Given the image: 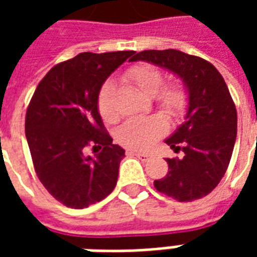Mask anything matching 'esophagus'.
<instances>
[{
	"mask_svg": "<svg viewBox=\"0 0 257 257\" xmlns=\"http://www.w3.org/2000/svg\"><path fill=\"white\" fill-rule=\"evenodd\" d=\"M128 154L129 156H136L138 158H140V160H143V161H146V160H150L151 157H153L151 153H140V151H135V150H129Z\"/></svg>",
	"mask_w": 257,
	"mask_h": 257,
	"instance_id": "esophagus-1",
	"label": "esophagus"
}]
</instances>
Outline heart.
<instances>
[{"mask_svg":"<svg viewBox=\"0 0 257 257\" xmlns=\"http://www.w3.org/2000/svg\"><path fill=\"white\" fill-rule=\"evenodd\" d=\"M125 78L147 96H157V101L169 115H180L186 111L189 93L183 85L175 82L162 88L164 75L154 66L139 64L129 68ZM114 85L110 81L103 84L97 96V108L104 121H112L117 117L114 108ZM167 132V122L161 117L132 118L123 122L117 131V140L125 147L135 150H146L156 143Z\"/></svg>","mask_w":257,"mask_h":257,"instance_id":"b5f03b06","label":"heart"}]
</instances>
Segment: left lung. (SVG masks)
<instances>
[{"label":"left lung","mask_w":257,"mask_h":257,"mask_svg":"<svg viewBox=\"0 0 257 257\" xmlns=\"http://www.w3.org/2000/svg\"><path fill=\"white\" fill-rule=\"evenodd\" d=\"M131 60L167 68L189 93L184 122L165 140L184 156L167 158L169 172L154 187L180 202L208 195L224 176L237 138V110L221 74L208 60L176 49L143 51Z\"/></svg>","instance_id":"obj_1"}]
</instances>
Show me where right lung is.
<instances>
[{"label":"right lung","mask_w":257,"mask_h":257,"mask_svg":"<svg viewBox=\"0 0 257 257\" xmlns=\"http://www.w3.org/2000/svg\"><path fill=\"white\" fill-rule=\"evenodd\" d=\"M135 51L84 52L52 67L26 112V138L34 169L48 193L74 209L111 193L125 150L106 132L97 96L107 77ZM88 145L101 151L85 156Z\"/></svg>","instance_id":"1"}]
</instances>
